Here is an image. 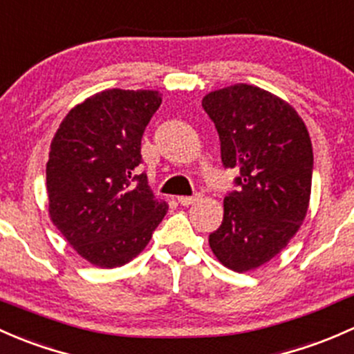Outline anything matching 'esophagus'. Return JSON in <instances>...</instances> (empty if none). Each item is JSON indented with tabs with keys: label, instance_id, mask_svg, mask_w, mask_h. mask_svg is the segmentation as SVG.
<instances>
[{
	"label": "esophagus",
	"instance_id": "obj_1",
	"mask_svg": "<svg viewBox=\"0 0 354 354\" xmlns=\"http://www.w3.org/2000/svg\"><path fill=\"white\" fill-rule=\"evenodd\" d=\"M200 193H195V195H192V196H178V202L181 203V205L183 207H188V205H192V203H195L196 200H200Z\"/></svg>",
	"mask_w": 354,
	"mask_h": 354
}]
</instances>
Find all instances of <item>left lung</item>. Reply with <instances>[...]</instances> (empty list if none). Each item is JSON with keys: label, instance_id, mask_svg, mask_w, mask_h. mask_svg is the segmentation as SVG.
<instances>
[{"label": "left lung", "instance_id": "obj_1", "mask_svg": "<svg viewBox=\"0 0 354 354\" xmlns=\"http://www.w3.org/2000/svg\"><path fill=\"white\" fill-rule=\"evenodd\" d=\"M202 106L217 129L222 165L239 171L208 243L222 265L243 273L274 258L304 222L310 137L297 111L261 88L234 84L208 93Z\"/></svg>", "mask_w": 354, "mask_h": 354}]
</instances>
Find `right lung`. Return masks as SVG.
<instances>
[{
	"label": "right lung",
	"instance_id": "add662e5",
	"mask_svg": "<svg viewBox=\"0 0 354 354\" xmlns=\"http://www.w3.org/2000/svg\"><path fill=\"white\" fill-rule=\"evenodd\" d=\"M156 91L109 89L77 105L50 144L47 193L54 225L91 265L117 268L136 258L167 205L152 195L140 142L161 105Z\"/></svg>",
	"mask_w": 354,
	"mask_h": 354
}]
</instances>
